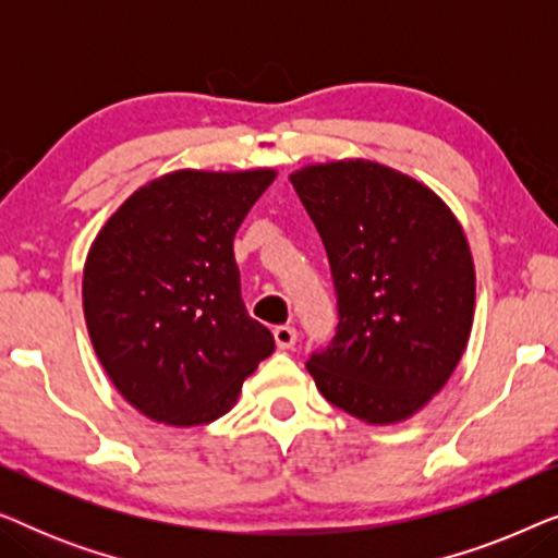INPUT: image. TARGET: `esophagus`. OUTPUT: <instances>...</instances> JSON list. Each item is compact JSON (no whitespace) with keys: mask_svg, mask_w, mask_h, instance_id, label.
<instances>
[{"mask_svg":"<svg viewBox=\"0 0 558 558\" xmlns=\"http://www.w3.org/2000/svg\"><path fill=\"white\" fill-rule=\"evenodd\" d=\"M274 340H277V348L279 350H289L294 348L296 342V330L292 325H279L277 330H274Z\"/></svg>","mask_w":558,"mask_h":558,"instance_id":"1","label":"esophagus"}]
</instances>
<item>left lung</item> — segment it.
Listing matches in <instances>:
<instances>
[{"label": "left lung", "mask_w": 558, "mask_h": 558, "mask_svg": "<svg viewBox=\"0 0 558 558\" xmlns=\"http://www.w3.org/2000/svg\"><path fill=\"white\" fill-rule=\"evenodd\" d=\"M292 185L330 262L338 327L307 371L332 407L396 424L441 391L468 348L475 266L429 187L368 159L310 165Z\"/></svg>", "instance_id": "obj_1"}]
</instances>
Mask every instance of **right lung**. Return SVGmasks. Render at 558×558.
<instances>
[{"label":"right lung","instance_id":"obj_1","mask_svg":"<svg viewBox=\"0 0 558 558\" xmlns=\"http://www.w3.org/2000/svg\"><path fill=\"white\" fill-rule=\"evenodd\" d=\"M274 170H178L136 190L90 243L83 315L117 391L172 426L216 422L274 353L248 317L233 235Z\"/></svg>","mask_w":558,"mask_h":558}]
</instances>
